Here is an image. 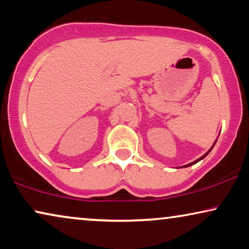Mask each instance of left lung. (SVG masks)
<instances>
[{
  "instance_id": "1",
  "label": "left lung",
  "mask_w": 249,
  "mask_h": 249,
  "mask_svg": "<svg viewBox=\"0 0 249 249\" xmlns=\"http://www.w3.org/2000/svg\"><path fill=\"white\" fill-rule=\"evenodd\" d=\"M210 152H211V149H210V151H209V152H207V153H206V154H204V155H203V156H202V158H199V159H198V160H196V161H195V162H193V163H190V164H187V165H185V166H190V165H193V164H195V163H197V162H198V161H200V160H203V159H204V158H205V156H206V155H207V154H209V153H210Z\"/></svg>"
}]
</instances>
